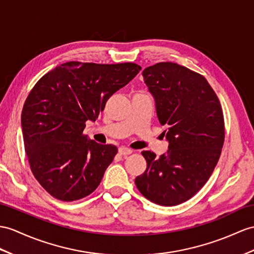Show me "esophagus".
<instances>
[{"label": "esophagus", "instance_id": "esophagus-1", "mask_svg": "<svg viewBox=\"0 0 254 254\" xmlns=\"http://www.w3.org/2000/svg\"><path fill=\"white\" fill-rule=\"evenodd\" d=\"M119 153L123 156H127V155H130V154L132 153V150H130V148H128V147H125V146H121L119 148Z\"/></svg>", "mask_w": 254, "mask_h": 254}]
</instances>
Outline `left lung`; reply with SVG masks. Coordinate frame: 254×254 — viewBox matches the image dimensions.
I'll return each instance as SVG.
<instances>
[{"label":"left lung","mask_w":254,"mask_h":254,"mask_svg":"<svg viewBox=\"0 0 254 254\" xmlns=\"http://www.w3.org/2000/svg\"><path fill=\"white\" fill-rule=\"evenodd\" d=\"M155 101L168 151L159 158L143 151L146 170L134 183L145 198L176 206L198 191L214 170L224 142L218 97L200 74L180 64L159 63L142 72Z\"/></svg>","instance_id":"obj_1"}]
</instances>
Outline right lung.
<instances>
[{"instance_id": "obj_1", "label": "right lung", "mask_w": 254, "mask_h": 254, "mask_svg": "<svg viewBox=\"0 0 254 254\" xmlns=\"http://www.w3.org/2000/svg\"><path fill=\"white\" fill-rule=\"evenodd\" d=\"M141 66L80 64L56 66L35 84L21 113L24 148L36 180L55 198L73 201L100 184L117 147L83 133L108 99L137 75Z\"/></svg>"}]
</instances>
